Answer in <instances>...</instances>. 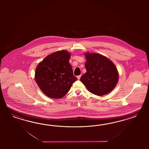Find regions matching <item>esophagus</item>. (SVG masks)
Segmentation results:
<instances>
[{
  "mask_svg": "<svg viewBox=\"0 0 149 149\" xmlns=\"http://www.w3.org/2000/svg\"><path fill=\"white\" fill-rule=\"evenodd\" d=\"M81 77V75H80L77 76V79H78V80H80V77Z\"/></svg>",
  "mask_w": 149,
  "mask_h": 149,
  "instance_id": "1",
  "label": "esophagus"
}]
</instances>
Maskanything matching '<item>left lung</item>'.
Masks as SVG:
<instances>
[{"mask_svg":"<svg viewBox=\"0 0 149 149\" xmlns=\"http://www.w3.org/2000/svg\"><path fill=\"white\" fill-rule=\"evenodd\" d=\"M86 73L80 81L91 93L102 96L110 92L116 86L118 74L115 64L98 54L85 53Z\"/></svg>","mask_w":149,"mask_h":149,"instance_id":"obj_1","label":"left lung"}]
</instances>
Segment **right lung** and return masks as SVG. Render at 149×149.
I'll list each match as a JSON object with an SVG mask.
<instances>
[{
	"instance_id": "obj_1",
	"label": "right lung",
	"mask_w": 149,
	"mask_h": 149,
	"mask_svg": "<svg viewBox=\"0 0 149 149\" xmlns=\"http://www.w3.org/2000/svg\"><path fill=\"white\" fill-rule=\"evenodd\" d=\"M70 54L61 50L46 56L36 67L35 80L40 89L51 98L63 97L77 78L69 62Z\"/></svg>"
}]
</instances>
